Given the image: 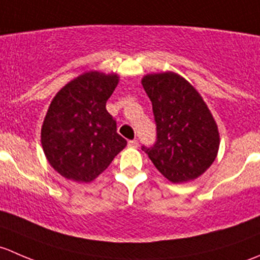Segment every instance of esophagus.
<instances>
[{
  "instance_id": "34e87169",
  "label": "esophagus",
  "mask_w": 260,
  "mask_h": 260,
  "mask_svg": "<svg viewBox=\"0 0 260 260\" xmlns=\"http://www.w3.org/2000/svg\"><path fill=\"white\" fill-rule=\"evenodd\" d=\"M128 147H131V148H137V147H138V141L137 140L129 141V142H128Z\"/></svg>"
}]
</instances>
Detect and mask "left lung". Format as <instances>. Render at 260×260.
Returning <instances> with one entry per match:
<instances>
[{
  "instance_id": "8db88e82",
  "label": "left lung",
  "mask_w": 260,
  "mask_h": 260,
  "mask_svg": "<svg viewBox=\"0 0 260 260\" xmlns=\"http://www.w3.org/2000/svg\"><path fill=\"white\" fill-rule=\"evenodd\" d=\"M157 125L153 147L142 149L157 170L174 183L198 179L217 156V124L195 86L174 72L142 78Z\"/></svg>"
}]
</instances>
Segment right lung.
I'll use <instances>...</instances> for the list:
<instances>
[{
  "label": "right lung",
  "mask_w": 260,
  "mask_h": 260,
  "mask_svg": "<svg viewBox=\"0 0 260 260\" xmlns=\"http://www.w3.org/2000/svg\"><path fill=\"white\" fill-rule=\"evenodd\" d=\"M119 75L90 70L65 84L50 103L41 145L50 166L80 183L95 180L127 146L106 103Z\"/></svg>",
  "instance_id": "add662e5"
}]
</instances>
